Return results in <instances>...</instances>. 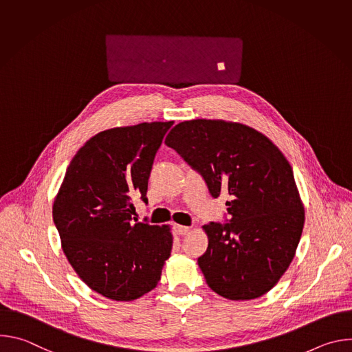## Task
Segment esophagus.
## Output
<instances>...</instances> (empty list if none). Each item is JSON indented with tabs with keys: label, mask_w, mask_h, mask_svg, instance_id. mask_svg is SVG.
I'll use <instances>...</instances> for the list:
<instances>
[{
	"label": "esophagus",
	"mask_w": 352,
	"mask_h": 352,
	"mask_svg": "<svg viewBox=\"0 0 352 352\" xmlns=\"http://www.w3.org/2000/svg\"><path fill=\"white\" fill-rule=\"evenodd\" d=\"M174 231H175V234H178V235H186V234L189 232V227L177 224V226H174Z\"/></svg>",
	"instance_id": "obj_1"
}]
</instances>
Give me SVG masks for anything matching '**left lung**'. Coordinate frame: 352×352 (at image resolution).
<instances>
[{
    "mask_svg": "<svg viewBox=\"0 0 352 352\" xmlns=\"http://www.w3.org/2000/svg\"><path fill=\"white\" fill-rule=\"evenodd\" d=\"M166 144L204 177L213 197H231L230 220L204 226L209 245L197 265L208 285L231 300L270 291L294 259L305 221L285 156L256 129L221 120L179 122Z\"/></svg>",
    "mask_w": 352,
    "mask_h": 352,
    "instance_id": "left-lung-1",
    "label": "left lung"
}]
</instances>
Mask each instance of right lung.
I'll use <instances>...</instances> for the list:
<instances>
[{"label": "right lung", "mask_w": 352, "mask_h": 352, "mask_svg": "<svg viewBox=\"0 0 352 352\" xmlns=\"http://www.w3.org/2000/svg\"><path fill=\"white\" fill-rule=\"evenodd\" d=\"M174 122L113 128L89 139L69 163L53 205L63 250L93 291L133 300L152 291L171 255L168 226L132 223V200L147 181Z\"/></svg>", "instance_id": "add662e5"}]
</instances>
